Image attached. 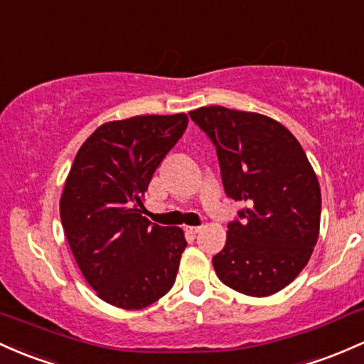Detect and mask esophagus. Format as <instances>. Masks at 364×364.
Wrapping results in <instances>:
<instances>
[{"mask_svg": "<svg viewBox=\"0 0 364 364\" xmlns=\"http://www.w3.org/2000/svg\"><path fill=\"white\" fill-rule=\"evenodd\" d=\"M187 230H189V232L191 234H198L199 232V230H201L203 228H201V225H187V228H186Z\"/></svg>", "mask_w": 364, "mask_h": 364, "instance_id": "1", "label": "esophagus"}]
</instances>
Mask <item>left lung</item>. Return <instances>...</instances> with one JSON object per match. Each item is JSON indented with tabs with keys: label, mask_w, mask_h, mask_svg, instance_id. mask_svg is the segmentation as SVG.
<instances>
[{
	"label": "left lung",
	"mask_w": 364,
	"mask_h": 364,
	"mask_svg": "<svg viewBox=\"0 0 364 364\" xmlns=\"http://www.w3.org/2000/svg\"><path fill=\"white\" fill-rule=\"evenodd\" d=\"M217 147L225 194L243 201L213 257L218 279L250 296L283 290L319 236L321 189L299 140L276 119L210 105L189 112Z\"/></svg>",
	"instance_id": "obj_1"
}]
</instances>
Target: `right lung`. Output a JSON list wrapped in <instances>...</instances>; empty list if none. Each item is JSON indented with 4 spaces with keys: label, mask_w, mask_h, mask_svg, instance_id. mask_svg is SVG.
Masks as SVG:
<instances>
[{
    "label": "right lung",
    "mask_w": 364,
    "mask_h": 364,
    "mask_svg": "<svg viewBox=\"0 0 364 364\" xmlns=\"http://www.w3.org/2000/svg\"><path fill=\"white\" fill-rule=\"evenodd\" d=\"M187 114L134 116L97 128L77 151L60 220L81 274L104 302L136 311L173 287L187 241L144 217L156 168L186 132Z\"/></svg>",
    "instance_id": "obj_1"
}]
</instances>
